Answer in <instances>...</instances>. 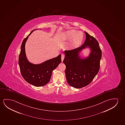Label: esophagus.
I'll return each instance as SVG.
<instances>
[{"instance_id":"1","label":"esophagus","mask_w":125,"mask_h":125,"mask_svg":"<svg viewBox=\"0 0 125 125\" xmlns=\"http://www.w3.org/2000/svg\"><path fill=\"white\" fill-rule=\"evenodd\" d=\"M64 58V55L63 54H62V57H61V59H62V62H63V59Z\"/></svg>"}]
</instances>
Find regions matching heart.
I'll list each match as a JSON object with an SVG mask.
<instances>
[{
    "label": "heart",
    "mask_w": 125,
    "mask_h": 125,
    "mask_svg": "<svg viewBox=\"0 0 125 125\" xmlns=\"http://www.w3.org/2000/svg\"><path fill=\"white\" fill-rule=\"evenodd\" d=\"M63 39L66 40H71V46L72 48H76L81 45L84 39V35L81 31L74 29L66 31L63 34Z\"/></svg>",
    "instance_id": "obj_1"
}]
</instances>
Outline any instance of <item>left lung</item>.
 Segmentation results:
<instances>
[{
    "mask_svg": "<svg viewBox=\"0 0 125 125\" xmlns=\"http://www.w3.org/2000/svg\"><path fill=\"white\" fill-rule=\"evenodd\" d=\"M86 39L83 44L71 50L64 51L63 63L66 65L65 74L68 83L75 88L89 84L98 73L102 51L97 41L85 31ZM86 47L90 49L88 57L82 59L79 53Z\"/></svg>",
    "mask_w": 125,
    "mask_h": 125,
    "instance_id": "left-lung-1",
    "label": "left lung"
}]
</instances>
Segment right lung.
<instances>
[{"instance_id":"right-lung-1","label":"right lung","mask_w":125,"mask_h":125,"mask_svg":"<svg viewBox=\"0 0 125 125\" xmlns=\"http://www.w3.org/2000/svg\"><path fill=\"white\" fill-rule=\"evenodd\" d=\"M35 30V29L31 31L22 42L19 64L23 78L29 83L39 87L43 86L49 82L52 71L61 63L62 60L61 55L59 54L56 58L38 64H35L29 62L25 54V43L29 36Z\"/></svg>"}]
</instances>
